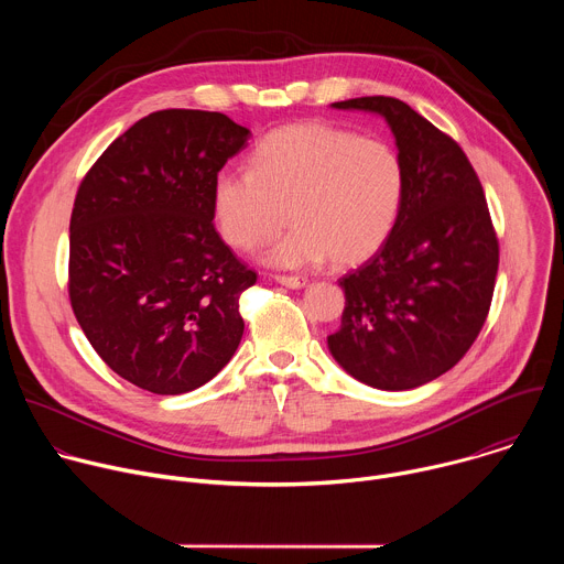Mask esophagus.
Segmentation results:
<instances>
[{
  "label": "esophagus",
  "mask_w": 564,
  "mask_h": 564,
  "mask_svg": "<svg viewBox=\"0 0 564 564\" xmlns=\"http://www.w3.org/2000/svg\"><path fill=\"white\" fill-rule=\"evenodd\" d=\"M279 285H285L290 290H299V288H305L307 285V279L303 276H272Z\"/></svg>",
  "instance_id": "obj_1"
}]
</instances>
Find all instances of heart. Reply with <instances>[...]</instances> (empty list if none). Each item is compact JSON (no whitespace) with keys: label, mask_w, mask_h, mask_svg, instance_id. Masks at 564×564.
Returning a JSON list of instances; mask_svg holds the SVG:
<instances>
[{"label":"heart","mask_w":564,"mask_h":564,"mask_svg":"<svg viewBox=\"0 0 564 564\" xmlns=\"http://www.w3.org/2000/svg\"><path fill=\"white\" fill-rule=\"evenodd\" d=\"M406 192L394 147L324 122L270 133L252 172L223 170L212 185L214 216L231 248L254 250L296 220L263 252L276 268L370 259L390 238Z\"/></svg>","instance_id":"1"}]
</instances>
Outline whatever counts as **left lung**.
Segmentation results:
<instances>
[{
	"instance_id": "left-lung-1",
	"label": "left lung",
	"mask_w": 564,
	"mask_h": 564,
	"mask_svg": "<svg viewBox=\"0 0 564 564\" xmlns=\"http://www.w3.org/2000/svg\"><path fill=\"white\" fill-rule=\"evenodd\" d=\"M330 107L386 120L406 192L381 250L339 281L346 307L328 350L366 386L411 390L451 370L485 326L498 238L485 192L455 140L394 98Z\"/></svg>"
}]
</instances>
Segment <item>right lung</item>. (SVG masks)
<instances>
[{"instance_id":"right-lung-1","label":"right lung","mask_w":564,"mask_h":564,"mask_svg":"<svg viewBox=\"0 0 564 564\" xmlns=\"http://www.w3.org/2000/svg\"><path fill=\"white\" fill-rule=\"evenodd\" d=\"M252 131L225 113L155 111L116 138L77 189L68 294L102 361L133 386L183 394L243 337L257 274L218 236L212 185Z\"/></svg>"}]
</instances>
